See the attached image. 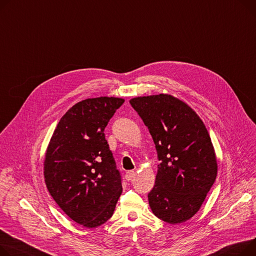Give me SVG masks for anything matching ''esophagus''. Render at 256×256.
Wrapping results in <instances>:
<instances>
[{
	"instance_id": "esophagus-1",
	"label": "esophagus",
	"mask_w": 256,
	"mask_h": 256,
	"mask_svg": "<svg viewBox=\"0 0 256 256\" xmlns=\"http://www.w3.org/2000/svg\"><path fill=\"white\" fill-rule=\"evenodd\" d=\"M134 176H136V172H134V171H128V172L126 173V179L128 181L132 180V179L134 178Z\"/></svg>"
}]
</instances>
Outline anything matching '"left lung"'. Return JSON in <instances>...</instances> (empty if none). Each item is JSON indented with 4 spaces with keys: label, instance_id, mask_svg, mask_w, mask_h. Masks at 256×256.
<instances>
[{
    "label": "left lung",
    "instance_id": "8db88e82",
    "mask_svg": "<svg viewBox=\"0 0 256 256\" xmlns=\"http://www.w3.org/2000/svg\"><path fill=\"white\" fill-rule=\"evenodd\" d=\"M156 144V184L149 206L164 222L177 224L200 208L217 176V160L209 132L198 115L171 94L130 100Z\"/></svg>",
    "mask_w": 256,
    "mask_h": 256
}]
</instances>
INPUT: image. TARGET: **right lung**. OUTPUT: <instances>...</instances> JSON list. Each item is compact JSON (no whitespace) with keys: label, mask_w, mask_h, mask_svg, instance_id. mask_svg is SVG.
I'll return each instance as SVG.
<instances>
[{"label":"right lung","mask_w":256,"mask_h":256,"mask_svg":"<svg viewBox=\"0 0 256 256\" xmlns=\"http://www.w3.org/2000/svg\"><path fill=\"white\" fill-rule=\"evenodd\" d=\"M124 98L83 100L60 118L44 160L47 190L60 208L88 228L105 224L122 192L105 128Z\"/></svg>","instance_id":"obj_1"}]
</instances>
